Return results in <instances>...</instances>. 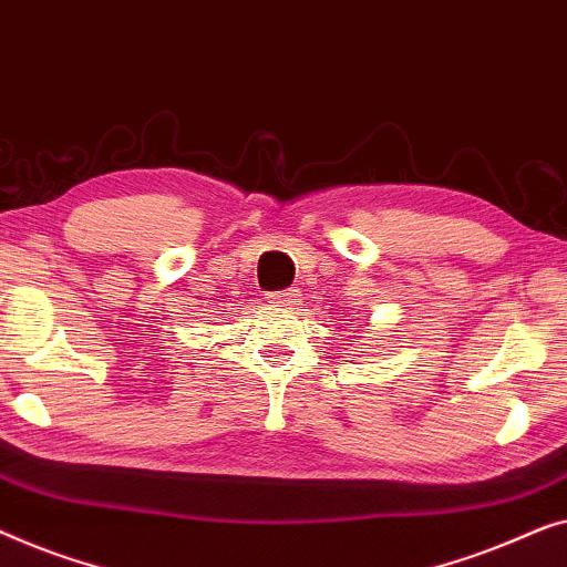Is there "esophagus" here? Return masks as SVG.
<instances>
[{
	"mask_svg": "<svg viewBox=\"0 0 567 567\" xmlns=\"http://www.w3.org/2000/svg\"><path fill=\"white\" fill-rule=\"evenodd\" d=\"M295 295H298V290H292V287H287V290H280V292L269 295V300L277 302V306L287 308V306H292V302H295Z\"/></svg>",
	"mask_w": 567,
	"mask_h": 567,
	"instance_id": "1",
	"label": "esophagus"
}]
</instances>
